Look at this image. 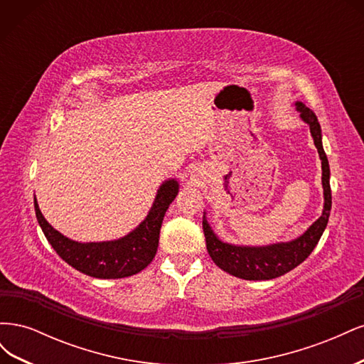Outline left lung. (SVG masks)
<instances>
[{
	"instance_id": "obj_1",
	"label": "left lung",
	"mask_w": 364,
	"mask_h": 364,
	"mask_svg": "<svg viewBox=\"0 0 364 364\" xmlns=\"http://www.w3.org/2000/svg\"><path fill=\"white\" fill-rule=\"evenodd\" d=\"M296 109L301 112V118L310 126L316 149L322 159V185L325 197L323 213L299 238L289 241V243H277L262 247L223 243L213 232L211 226L208 225L203 215V232L209 257L213 258L220 269L229 274H234L237 278L247 281H264L282 277V274L293 270L310 257V253L318 243L328 225L329 211H331V186H329V164L322 146L321 124H318L316 114L304 103L296 102Z\"/></svg>"
}]
</instances>
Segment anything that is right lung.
I'll return each instance as SVG.
<instances>
[{
	"label": "right lung",
	"mask_w": 364,
	"mask_h": 364,
	"mask_svg": "<svg viewBox=\"0 0 364 364\" xmlns=\"http://www.w3.org/2000/svg\"><path fill=\"white\" fill-rule=\"evenodd\" d=\"M178 181H165L159 186L155 203L144 222L126 237L114 241H102V243H79L62 235L43 218L36 199L35 211L42 232L65 262L87 277L118 279L144 270L155 258L164 215L174 197L178 196Z\"/></svg>",
	"instance_id": "obj_1"
}]
</instances>
